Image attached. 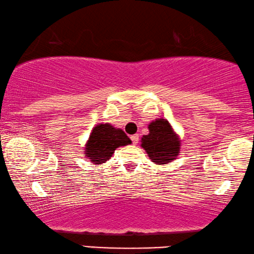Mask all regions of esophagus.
Masks as SVG:
<instances>
[{
    "mask_svg": "<svg viewBox=\"0 0 254 254\" xmlns=\"http://www.w3.org/2000/svg\"><path fill=\"white\" fill-rule=\"evenodd\" d=\"M130 140H131V142H133L134 144H136L137 142H138V134H134V135H131V136H130Z\"/></svg>",
    "mask_w": 254,
    "mask_h": 254,
    "instance_id": "1",
    "label": "esophagus"
}]
</instances>
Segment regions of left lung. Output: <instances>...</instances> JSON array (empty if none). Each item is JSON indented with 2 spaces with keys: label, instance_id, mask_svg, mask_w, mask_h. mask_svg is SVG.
I'll use <instances>...</instances> for the list:
<instances>
[{
  "label": "left lung",
  "instance_id": "left-lung-1",
  "mask_svg": "<svg viewBox=\"0 0 254 254\" xmlns=\"http://www.w3.org/2000/svg\"><path fill=\"white\" fill-rule=\"evenodd\" d=\"M149 134L142 137V148L156 164H166L176 159L180 143L169 121L158 119L149 125Z\"/></svg>",
  "mask_w": 254,
  "mask_h": 254
}]
</instances>
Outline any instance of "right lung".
<instances>
[{
	"label": "right lung",
	"mask_w": 254,
	"mask_h": 254,
	"mask_svg": "<svg viewBox=\"0 0 254 254\" xmlns=\"http://www.w3.org/2000/svg\"><path fill=\"white\" fill-rule=\"evenodd\" d=\"M130 143L131 141L124 130L109 124H100L91 131L85 147V155L95 164H102L110 159L118 147Z\"/></svg>",
	"instance_id": "right-lung-1"
}]
</instances>
